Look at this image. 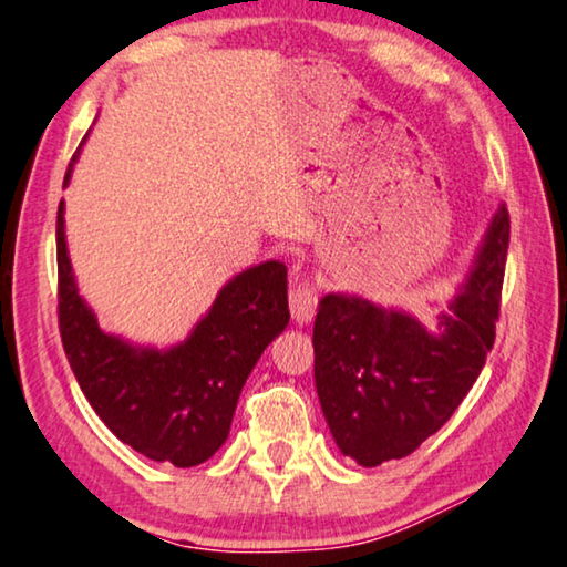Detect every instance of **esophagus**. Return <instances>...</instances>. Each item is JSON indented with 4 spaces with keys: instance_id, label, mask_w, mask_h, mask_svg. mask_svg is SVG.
I'll use <instances>...</instances> for the list:
<instances>
[{
    "instance_id": "esophagus-1",
    "label": "esophagus",
    "mask_w": 567,
    "mask_h": 567,
    "mask_svg": "<svg viewBox=\"0 0 567 567\" xmlns=\"http://www.w3.org/2000/svg\"><path fill=\"white\" fill-rule=\"evenodd\" d=\"M316 305H318V290L308 277H295L290 282V312L292 320L298 326H305L310 322L312 316H316Z\"/></svg>"
}]
</instances>
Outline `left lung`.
I'll return each instance as SVG.
<instances>
[{
	"label": "left lung",
	"mask_w": 567,
	"mask_h": 567,
	"mask_svg": "<svg viewBox=\"0 0 567 567\" xmlns=\"http://www.w3.org/2000/svg\"><path fill=\"white\" fill-rule=\"evenodd\" d=\"M507 247L509 212L502 204L436 332L363 298L320 300L312 330L316 389L346 456L361 466L401 460L452 419L494 346Z\"/></svg>",
	"instance_id": "1"
}]
</instances>
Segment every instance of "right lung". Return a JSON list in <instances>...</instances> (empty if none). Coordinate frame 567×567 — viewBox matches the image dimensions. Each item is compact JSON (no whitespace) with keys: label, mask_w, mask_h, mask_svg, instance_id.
Masks as SVG:
<instances>
[{"label":"right lung","mask_w":567,"mask_h":567,"mask_svg":"<svg viewBox=\"0 0 567 567\" xmlns=\"http://www.w3.org/2000/svg\"><path fill=\"white\" fill-rule=\"evenodd\" d=\"M62 212L60 202V338L90 406L123 444L148 460L174 466L206 462L227 442L251 368L290 322L287 267L265 262L237 275L184 343L168 350L133 348L105 336L78 295Z\"/></svg>","instance_id":"1"}]
</instances>
